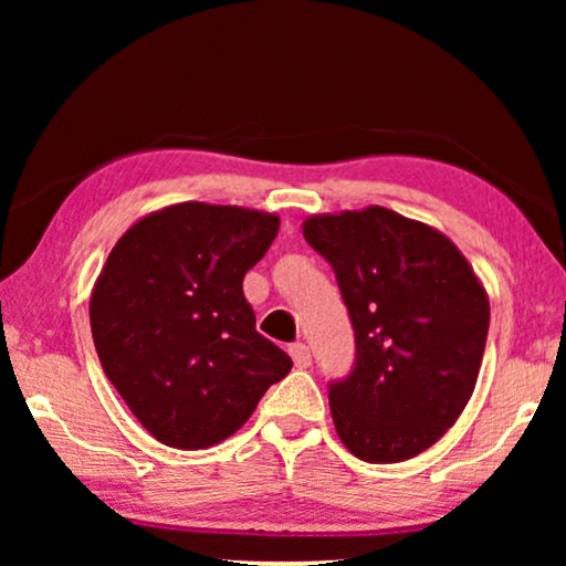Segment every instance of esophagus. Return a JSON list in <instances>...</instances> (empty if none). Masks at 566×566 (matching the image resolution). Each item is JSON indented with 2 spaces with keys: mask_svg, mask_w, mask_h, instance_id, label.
Masks as SVG:
<instances>
[{
  "mask_svg": "<svg viewBox=\"0 0 566 566\" xmlns=\"http://www.w3.org/2000/svg\"><path fill=\"white\" fill-rule=\"evenodd\" d=\"M289 353H291L293 363H296V368H306V366H312V350H308V345H304V343H296V345H291V347H289Z\"/></svg>",
  "mask_w": 566,
  "mask_h": 566,
  "instance_id": "esophagus-1",
  "label": "esophagus"
}]
</instances>
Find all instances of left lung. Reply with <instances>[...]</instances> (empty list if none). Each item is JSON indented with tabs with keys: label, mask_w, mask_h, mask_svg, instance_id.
I'll list each match as a JSON object with an SVG mask.
<instances>
[{
	"label": "left lung",
	"mask_w": 566,
	"mask_h": 566,
	"mask_svg": "<svg viewBox=\"0 0 566 566\" xmlns=\"http://www.w3.org/2000/svg\"><path fill=\"white\" fill-rule=\"evenodd\" d=\"M304 239L329 262L355 329V366L329 384L347 451L368 463L415 459L474 394L490 298L451 239L384 206L319 213Z\"/></svg>",
	"instance_id": "left-lung-1"
}]
</instances>
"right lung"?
<instances>
[{
    "label": "right lung",
    "mask_w": 566,
    "mask_h": 566,
    "mask_svg": "<svg viewBox=\"0 0 566 566\" xmlns=\"http://www.w3.org/2000/svg\"><path fill=\"white\" fill-rule=\"evenodd\" d=\"M275 213L175 203L138 219L90 296L105 376L159 443L211 448L242 428L291 358L254 329L242 281L270 250Z\"/></svg>",
    "instance_id": "obj_1"
}]
</instances>
